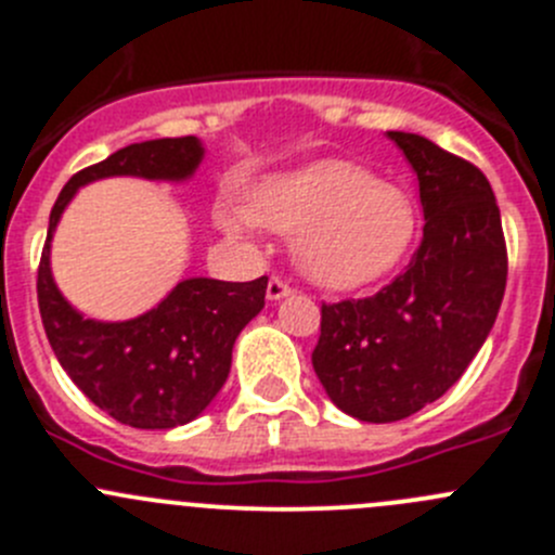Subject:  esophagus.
Here are the masks:
<instances>
[{
	"instance_id": "34e87169",
	"label": "esophagus",
	"mask_w": 555,
	"mask_h": 555,
	"mask_svg": "<svg viewBox=\"0 0 555 555\" xmlns=\"http://www.w3.org/2000/svg\"><path fill=\"white\" fill-rule=\"evenodd\" d=\"M294 288L288 286L286 281H281V278H272V281L267 283V299H272V302H278V299H283V297H288V294H292Z\"/></svg>"
}]
</instances>
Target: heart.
Wrapping results in <instances>:
<instances>
[{
  "label": "heart",
  "mask_w": 555,
  "mask_h": 555,
  "mask_svg": "<svg viewBox=\"0 0 555 555\" xmlns=\"http://www.w3.org/2000/svg\"><path fill=\"white\" fill-rule=\"evenodd\" d=\"M215 220L234 240H250L258 225L297 234L299 269L337 292L392 272L416 234L409 193L348 160H319L261 179L247 207L223 202Z\"/></svg>",
  "instance_id": "b5f03b06"
}]
</instances>
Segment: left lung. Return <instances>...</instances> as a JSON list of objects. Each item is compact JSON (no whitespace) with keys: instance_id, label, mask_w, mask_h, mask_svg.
I'll return each mask as SVG.
<instances>
[{"instance_id":"obj_1","label":"left lung","mask_w":555,"mask_h":555,"mask_svg":"<svg viewBox=\"0 0 555 555\" xmlns=\"http://www.w3.org/2000/svg\"><path fill=\"white\" fill-rule=\"evenodd\" d=\"M420 179V250L365 299L321 305L313 371L332 403L362 422H398L439 400L493 330L506 245L488 177L425 135L389 130Z\"/></svg>"}]
</instances>
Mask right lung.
<instances>
[{
	"label": "right lung",
	"instance_id": "obj_1",
	"mask_svg": "<svg viewBox=\"0 0 555 555\" xmlns=\"http://www.w3.org/2000/svg\"><path fill=\"white\" fill-rule=\"evenodd\" d=\"M204 157L195 135L130 144L83 168L62 188L37 267V305L56 360L78 389L116 422L166 430L202 414L231 371L236 335L263 308L267 274L250 283L190 278L157 308L130 321L83 319L51 274V236L81 184L105 177L182 182Z\"/></svg>",
	"mask_w": 555,
	"mask_h": 555
}]
</instances>
